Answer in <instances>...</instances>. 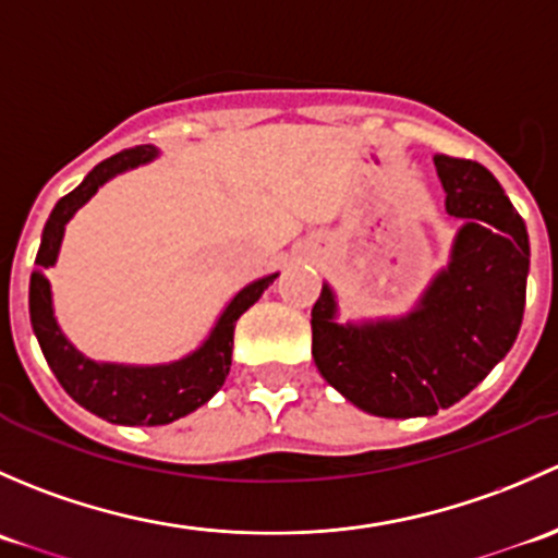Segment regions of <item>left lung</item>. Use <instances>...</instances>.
Returning a JSON list of instances; mask_svg holds the SVG:
<instances>
[{"instance_id":"8db88e82","label":"left lung","mask_w":558,"mask_h":558,"mask_svg":"<svg viewBox=\"0 0 558 558\" xmlns=\"http://www.w3.org/2000/svg\"><path fill=\"white\" fill-rule=\"evenodd\" d=\"M448 216L461 227L415 307L397 318L337 320L329 283L313 305L318 373L380 418L437 415L464 399L513 348L526 302L529 234L502 185L477 161L435 156Z\"/></svg>"}]
</instances>
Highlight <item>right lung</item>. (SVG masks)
<instances>
[{
	"instance_id": "right-lung-1",
	"label": "right lung",
	"mask_w": 558,
	"mask_h": 558,
	"mask_svg": "<svg viewBox=\"0 0 558 558\" xmlns=\"http://www.w3.org/2000/svg\"><path fill=\"white\" fill-rule=\"evenodd\" d=\"M159 156L154 145H137V148L121 150L110 159L99 161L83 183L66 196L56 202L48 223L43 229V243L37 251V269L32 272L29 283V315L43 356L53 369L56 380L64 391L75 399L81 408L92 410L99 418L121 426H161L194 413L213 393L223 386L229 367H232L234 324L247 307L256 305L264 289H269L278 272L264 275L253 280L245 289L229 300L221 315L213 324L210 335L202 340L199 348L174 359L167 364H118V362H94L86 353L77 351L66 335L61 331L53 315V294L45 278V269L53 267L59 258L61 240L70 218L97 194L99 189L116 174L134 170V167L150 165Z\"/></svg>"
}]
</instances>
